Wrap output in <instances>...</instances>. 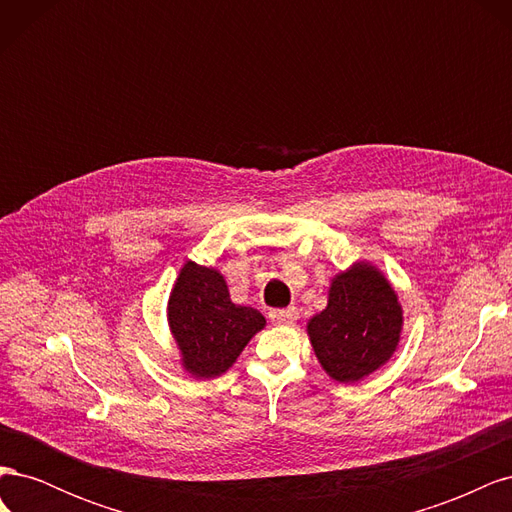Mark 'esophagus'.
Instances as JSON below:
<instances>
[{"label":"esophagus","instance_id":"34e87169","mask_svg":"<svg viewBox=\"0 0 512 512\" xmlns=\"http://www.w3.org/2000/svg\"><path fill=\"white\" fill-rule=\"evenodd\" d=\"M269 318H271V322H275V324H294V320L299 318V312H297V307L271 309Z\"/></svg>","mask_w":512,"mask_h":512}]
</instances>
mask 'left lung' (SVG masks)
<instances>
[{
    "label": "left lung",
    "instance_id": "1",
    "mask_svg": "<svg viewBox=\"0 0 512 512\" xmlns=\"http://www.w3.org/2000/svg\"><path fill=\"white\" fill-rule=\"evenodd\" d=\"M404 312L389 280L369 262L333 277L329 303L307 322L322 369L337 382L374 374L397 350Z\"/></svg>",
    "mask_w": 512,
    "mask_h": 512
}]
</instances>
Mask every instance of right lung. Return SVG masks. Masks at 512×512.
Segmentation results:
<instances>
[{"label":"right lung","instance_id":"obj_1","mask_svg":"<svg viewBox=\"0 0 512 512\" xmlns=\"http://www.w3.org/2000/svg\"><path fill=\"white\" fill-rule=\"evenodd\" d=\"M168 324L183 369L194 378H215L232 367L267 320L258 309L230 301L218 269L188 260L170 292Z\"/></svg>","mask_w":512,"mask_h":512}]
</instances>
